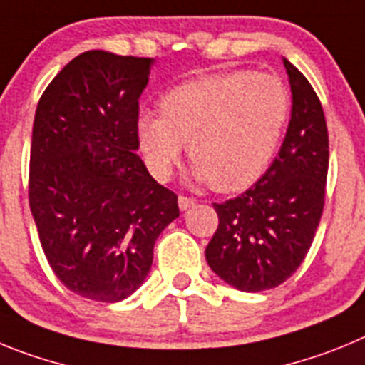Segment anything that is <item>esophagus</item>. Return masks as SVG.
Masks as SVG:
<instances>
[{"instance_id": "34e87169", "label": "esophagus", "mask_w": 365, "mask_h": 365, "mask_svg": "<svg viewBox=\"0 0 365 365\" xmlns=\"http://www.w3.org/2000/svg\"><path fill=\"white\" fill-rule=\"evenodd\" d=\"M196 200L195 198H189V196H178V207L180 211H187L190 207H195Z\"/></svg>"}]
</instances>
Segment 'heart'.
<instances>
[{"instance_id":"b5f03b06","label":"heart","mask_w":365,"mask_h":365,"mask_svg":"<svg viewBox=\"0 0 365 365\" xmlns=\"http://www.w3.org/2000/svg\"><path fill=\"white\" fill-rule=\"evenodd\" d=\"M160 107L162 116L145 110L136 120L138 143L153 175L169 178L187 142L192 180L231 192L255 183L267 169L291 100L277 76L235 71L176 85Z\"/></svg>"}]
</instances>
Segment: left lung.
Returning a JSON list of instances; mask_svg holds the SVG:
<instances>
[{
	"label": "left lung",
	"mask_w": 365,
	"mask_h": 365,
	"mask_svg": "<svg viewBox=\"0 0 365 365\" xmlns=\"http://www.w3.org/2000/svg\"><path fill=\"white\" fill-rule=\"evenodd\" d=\"M293 107L278 156L251 189L215 203L218 229L207 264L232 287L260 293L284 284L313 244L326 198L329 138L307 78L284 58Z\"/></svg>",
	"instance_id": "8db88e82"
}]
</instances>
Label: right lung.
Listing matches in <instances>:
<instances>
[{"instance_id": "right-lung-1", "label": "right lung", "mask_w": 365, "mask_h": 365, "mask_svg": "<svg viewBox=\"0 0 365 365\" xmlns=\"http://www.w3.org/2000/svg\"><path fill=\"white\" fill-rule=\"evenodd\" d=\"M150 58L88 51L48 83L32 127L29 203L48 265L72 293L120 302L143 284L178 196L138 156Z\"/></svg>"}]
</instances>
